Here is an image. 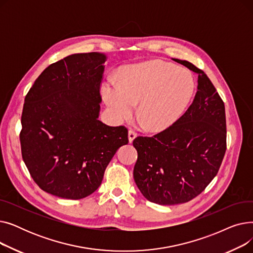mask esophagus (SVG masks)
Listing matches in <instances>:
<instances>
[{
  "mask_svg": "<svg viewBox=\"0 0 253 253\" xmlns=\"http://www.w3.org/2000/svg\"><path fill=\"white\" fill-rule=\"evenodd\" d=\"M136 136H137V133H136V132H135L134 130L130 129V130L128 131V139H129V142H130V143L134 140V138H135Z\"/></svg>",
  "mask_w": 253,
  "mask_h": 253,
  "instance_id": "1",
  "label": "esophagus"
}]
</instances>
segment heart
Instances as JSON below:
<instances>
[{
  "mask_svg": "<svg viewBox=\"0 0 253 253\" xmlns=\"http://www.w3.org/2000/svg\"><path fill=\"white\" fill-rule=\"evenodd\" d=\"M196 81L188 69L163 60H150L126 66L120 85L105 81L103 100L120 122L130 120L138 104L140 121L150 131L160 132L173 125L187 110Z\"/></svg>",
  "mask_w": 253,
  "mask_h": 253,
  "instance_id": "obj_1",
  "label": "heart"
}]
</instances>
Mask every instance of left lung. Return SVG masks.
Here are the masks:
<instances>
[{
    "instance_id": "obj_1",
    "label": "left lung",
    "mask_w": 253,
    "mask_h": 253,
    "mask_svg": "<svg viewBox=\"0 0 253 253\" xmlns=\"http://www.w3.org/2000/svg\"><path fill=\"white\" fill-rule=\"evenodd\" d=\"M173 60L198 74L195 98L173 125L133 140L135 183L145 199L160 205L185 203L200 195L217 174L227 150L224 103L215 87L193 63Z\"/></svg>"
}]
</instances>
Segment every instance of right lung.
Returning a JSON list of instances; mask_svg holds the SVG:
<instances>
[{
	"label": "right lung",
	"instance_id": "add662e5",
	"mask_svg": "<svg viewBox=\"0 0 253 253\" xmlns=\"http://www.w3.org/2000/svg\"><path fill=\"white\" fill-rule=\"evenodd\" d=\"M103 53H77L50 64L25 96L20 144L35 182L64 199L85 198L100 185L122 145L124 126L98 120Z\"/></svg>",
	"mask_w": 253,
	"mask_h": 253
}]
</instances>
